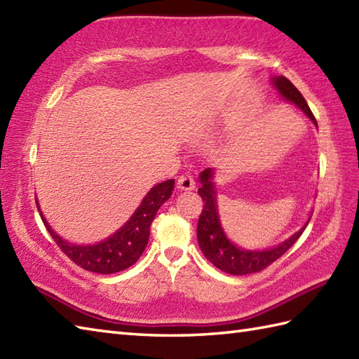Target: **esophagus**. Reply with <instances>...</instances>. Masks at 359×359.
<instances>
[{"mask_svg": "<svg viewBox=\"0 0 359 359\" xmlns=\"http://www.w3.org/2000/svg\"><path fill=\"white\" fill-rule=\"evenodd\" d=\"M177 187L180 190H194L195 189V181L190 175H181L177 181Z\"/></svg>", "mask_w": 359, "mask_h": 359, "instance_id": "esophagus-1", "label": "esophagus"}]
</instances>
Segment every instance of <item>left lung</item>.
<instances>
[{"label":"left lung","instance_id":"obj_1","mask_svg":"<svg viewBox=\"0 0 359 359\" xmlns=\"http://www.w3.org/2000/svg\"><path fill=\"white\" fill-rule=\"evenodd\" d=\"M270 83L281 95L284 101L290 102V104L297 106L302 114H304L310 121H312L316 127V119L313 114L310 112L307 102L304 97L299 93V90L294 87L287 78L284 76H272ZM215 169L213 167H207L200 173V189L198 194L203 198L204 209L201 212V217L198 219V244L200 249L204 253V257L209 259L212 264L222 270V272L230 275H249L259 272V270L266 269L267 266L272 264L280 257L287 252L290 247L298 241L301 233L304 232L310 217L302 224L299 230H297L293 235L280 244L273 247H266V249H245V247L236 245L230 238L227 236L224 227L219 218L218 210V200H217V184H215Z\"/></svg>","mask_w":359,"mask_h":359}]
</instances>
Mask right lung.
<instances>
[{"instance_id":"add662e5","label":"right lung","mask_w":359,"mask_h":359,"mask_svg":"<svg viewBox=\"0 0 359 359\" xmlns=\"http://www.w3.org/2000/svg\"><path fill=\"white\" fill-rule=\"evenodd\" d=\"M175 180L158 182L142 198L140 205L135 209L132 217L112 235L95 244H76L60 236L47 222L44 213L39 209L38 198H35L38 212L41 215L46 229L67 257L83 267L95 273L110 275L129 269L144 252L149 243L150 224L155 218L159 207L172 196Z\"/></svg>"}]
</instances>
